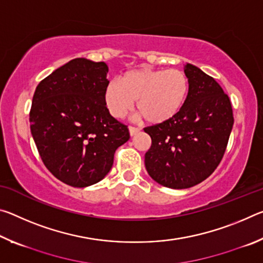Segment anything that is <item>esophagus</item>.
Listing matches in <instances>:
<instances>
[{
  "label": "esophagus",
  "mask_w": 263,
  "mask_h": 263,
  "mask_svg": "<svg viewBox=\"0 0 263 263\" xmlns=\"http://www.w3.org/2000/svg\"><path fill=\"white\" fill-rule=\"evenodd\" d=\"M128 131H130L131 136H135V135H137L138 132H140V128L136 127V126H130V127H128Z\"/></svg>",
  "instance_id": "34e87169"
}]
</instances>
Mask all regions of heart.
Segmentation results:
<instances>
[{
    "mask_svg": "<svg viewBox=\"0 0 263 263\" xmlns=\"http://www.w3.org/2000/svg\"><path fill=\"white\" fill-rule=\"evenodd\" d=\"M189 94V80L179 69L144 67L128 70L105 87L104 100L110 114L122 118L137 101V110L146 122L160 124L174 117Z\"/></svg>",
    "mask_w": 263,
    "mask_h": 263,
    "instance_id": "heart-1",
    "label": "heart"
}]
</instances>
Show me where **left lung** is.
<instances>
[{"label":"left lung","mask_w":263,"mask_h":263,"mask_svg":"<svg viewBox=\"0 0 263 263\" xmlns=\"http://www.w3.org/2000/svg\"><path fill=\"white\" fill-rule=\"evenodd\" d=\"M189 94L174 117L144 128L152 139L145 154L149 176L172 189L208 179L220 163L234 123L229 96L210 75L186 64Z\"/></svg>","instance_id":"8db88e82"}]
</instances>
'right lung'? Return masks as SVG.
I'll return each instance as SVG.
<instances>
[{
  "mask_svg": "<svg viewBox=\"0 0 263 263\" xmlns=\"http://www.w3.org/2000/svg\"><path fill=\"white\" fill-rule=\"evenodd\" d=\"M108 66L77 58L35 88L30 128L45 167L75 188L101 181L114 154L130 139L127 125L110 115L104 100Z\"/></svg>",
  "mask_w": 263,
  "mask_h": 263,
  "instance_id": "right-lung-1",
  "label": "right lung"
}]
</instances>
